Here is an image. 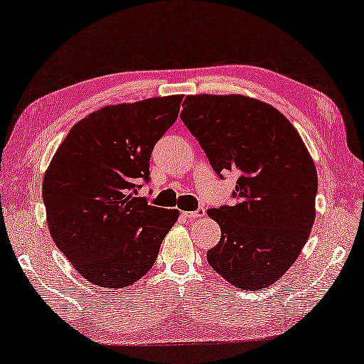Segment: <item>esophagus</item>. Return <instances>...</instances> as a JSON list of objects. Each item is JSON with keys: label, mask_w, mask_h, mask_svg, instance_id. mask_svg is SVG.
<instances>
[{"label": "esophagus", "mask_w": 364, "mask_h": 364, "mask_svg": "<svg viewBox=\"0 0 364 364\" xmlns=\"http://www.w3.org/2000/svg\"><path fill=\"white\" fill-rule=\"evenodd\" d=\"M205 215H206V209H205V208H198V209H196V211H187V213H183V218L190 219V220L205 218Z\"/></svg>", "instance_id": "1"}]
</instances>
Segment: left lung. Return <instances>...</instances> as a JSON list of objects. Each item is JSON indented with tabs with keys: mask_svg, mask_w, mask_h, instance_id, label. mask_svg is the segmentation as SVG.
<instances>
[{
	"mask_svg": "<svg viewBox=\"0 0 364 364\" xmlns=\"http://www.w3.org/2000/svg\"><path fill=\"white\" fill-rule=\"evenodd\" d=\"M181 118L213 169L235 171V205L208 209L220 227L208 262L240 291L278 282L314 227L318 176L301 134L282 112L241 94H196Z\"/></svg>",
	"mask_w": 364,
	"mask_h": 364,
	"instance_id": "left-lung-1",
	"label": "left lung"
}]
</instances>
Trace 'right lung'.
<instances>
[{
  "label": "right lung",
  "instance_id": "add662e5",
  "mask_svg": "<svg viewBox=\"0 0 364 364\" xmlns=\"http://www.w3.org/2000/svg\"><path fill=\"white\" fill-rule=\"evenodd\" d=\"M183 95L107 105L80 119L44 172L49 233L89 283L124 289L158 257L177 209L139 198L155 144L177 119Z\"/></svg>",
  "mask_w": 364,
  "mask_h": 364
}]
</instances>
